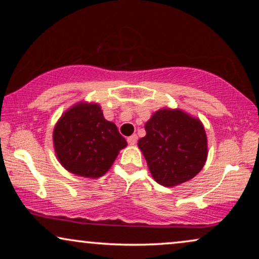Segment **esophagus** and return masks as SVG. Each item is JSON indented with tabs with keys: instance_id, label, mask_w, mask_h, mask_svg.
Masks as SVG:
<instances>
[{
	"instance_id": "1",
	"label": "esophagus",
	"mask_w": 259,
	"mask_h": 259,
	"mask_svg": "<svg viewBox=\"0 0 259 259\" xmlns=\"http://www.w3.org/2000/svg\"><path fill=\"white\" fill-rule=\"evenodd\" d=\"M137 141H138L137 134H133V136H131V137L127 138V143H128L130 145H136Z\"/></svg>"
}]
</instances>
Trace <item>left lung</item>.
<instances>
[{
    "label": "left lung",
    "instance_id": "obj_1",
    "mask_svg": "<svg viewBox=\"0 0 259 259\" xmlns=\"http://www.w3.org/2000/svg\"><path fill=\"white\" fill-rule=\"evenodd\" d=\"M138 141L151 175L162 186H176L200 172L207 157L203 123L180 109H160Z\"/></svg>",
    "mask_w": 259,
    "mask_h": 259
}]
</instances>
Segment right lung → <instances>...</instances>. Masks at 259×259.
<instances>
[{
    "instance_id": "1",
    "label": "right lung",
    "mask_w": 259,
    "mask_h": 259,
    "mask_svg": "<svg viewBox=\"0 0 259 259\" xmlns=\"http://www.w3.org/2000/svg\"><path fill=\"white\" fill-rule=\"evenodd\" d=\"M53 140L63 167L86 178L104 176L127 145L97 104H79L68 109L56 123Z\"/></svg>"
}]
</instances>
